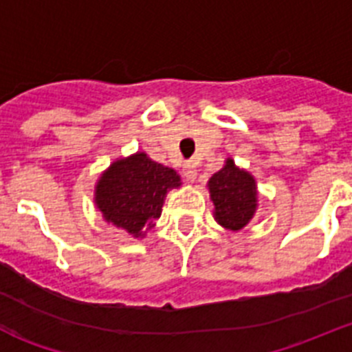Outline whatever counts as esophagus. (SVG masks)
<instances>
[{
	"mask_svg": "<svg viewBox=\"0 0 352 352\" xmlns=\"http://www.w3.org/2000/svg\"><path fill=\"white\" fill-rule=\"evenodd\" d=\"M184 177L189 180V182H195L196 177H198V170H196V164L192 161H188L184 164Z\"/></svg>",
	"mask_w": 352,
	"mask_h": 352,
	"instance_id": "34e87169",
	"label": "esophagus"
}]
</instances>
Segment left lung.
I'll return each instance as SVG.
<instances>
[{
    "mask_svg": "<svg viewBox=\"0 0 352 352\" xmlns=\"http://www.w3.org/2000/svg\"><path fill=\"white\" fill-rule=\"evenodd\" d=\"M207 189L219 226L236 233L251 223L258 210V184L252 173L226 157L223 168L208 179Z\"/></svg>",
    "mask_w": 352,
    "mask_h": 352,
    "instance_id": "8db88e82",
    "label": "left lung"
}]
</instances>
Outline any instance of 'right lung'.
<instances>
[{"label": "right lung", "mask_w": 352, "mask_h": 352, "mask_svg": "<svg viewBox=\"0 0 352 352\" xmlns=\"http://www.w3.org/2000/svg\"><path fill=\"white\" fill-rule=\"evenodd\" d=\"M182 186L173 168L156 163L138 151L117 157L94 186V204L103 219L133 239H144L163 210L164 198Z\"/></svg>", "instance_id": "1"}]
</instances>
